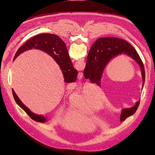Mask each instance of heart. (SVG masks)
<instances>
[{
    "mask_svg": "<svg viewBox=\"0 0 155 155\" xmlns=\"http://www.w3.org/2000/svg\"><path fill=\"white\" fill-rule=\"evenodd\" d=\"M68 96L72 101V105L78 110L85 112H93L101 110L103 105L96 92L92 89H88L83 95L79 96L74 93H68Z\"/></svg>",
    "mask_w": 155,
    "mask_h": 155,
    "instance_id": "obj_1",
    "label": "heart"
}]
</instances>
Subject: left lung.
<instances>
[{
	"label": "left lung",
	"mask_w": 155,
	"mask_h": 155,
	"mask_svg": "<svg viewBox=\"0 0 155 155\" xmlns=\"http://www.w3.org/2000/svg\"><path fill=\"white\" fill-rule=\"evenodd\" d=\"M121 54L129 56L140 65L143 85L145 81L144 66L137 50L127 41L115 37L99 38L92 45L83 72L84 77L100 85L103 72L108 63L112 59ZM139 104L140 101L136 103L134 107L123 109L120 121H124L129 116L133 115L137 111Z\"/></svg>",
	"instance_id": "obj_1"
}]
</instances>
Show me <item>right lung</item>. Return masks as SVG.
Here are the masks:
<instances>
[{
    "label": "right lung",
    "instance_id": "right-lung-1",
    "mask_svg": "<svg viewBox=\"0 0 155 155\" xmlns=\"http://www.w3.org/2000/svg\"><path fill=\"white\" fill-rule=\"evenodd\" d=\"M32 48L41 50L53 58L62 70L64 82L72 83L76 81L78 70L74 68L66 45L59 37L51 34H41L37 35L26 42L18 49L14 59L25 51ZM12 92L14 99L17 105L22 108L32 120L41 123L46 122V118L45 117L33 113L28 108L22 104L13 89Z\"/></svg>",
    "mask_w": 155,
    "mask_h": 155
}]
</instances>
